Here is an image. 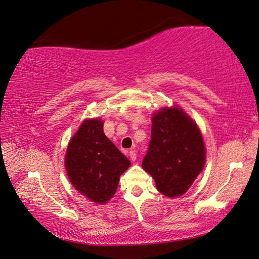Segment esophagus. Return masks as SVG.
Listing matches in <instances>:
<instances>
[{
  "label": "esophagus",
  "instance_id": "34e87169",
  "mask_svg": "<svg viewBox=\"0 0 259 259\" xmlns=\"http://www.w3.org/2000/svg\"><path fill=\"white\" fill-rule=\"evenodd\" d=\"M129 156H130V158H131V160H136L137 159V153H136V150H130L129 151Z\"/></svg>",
  "mask_w": 259,
  "mask_h": 259
}]
</instances>
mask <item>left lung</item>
I'll list each match as a JSON object with an SVG mask.
<instances>
[{"instance_id": "obj_1", "label": "left lung", "mask_w": 259, "mask_h": 259, "mask_svg": "<svg viewBox=\"0 0 259 259\" xmlns=\"http://www.w3.org/2000/svg\"><path fill=\"white\" fill-rule=\"evenodd\" d=\"M151 139L143 168L161 194L183 195L205 164V147L196 123L179 106L164 108L151 118Z\"/></svg>"}]
</instances>
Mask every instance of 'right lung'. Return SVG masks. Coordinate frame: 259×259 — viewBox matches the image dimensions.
Segmentation results:
<instances>
[{
    "label": "right lung",
    "instance_id": "1",
    "mask_svg": "<svg viewBox=\"0 0 259 259\" xmlns=\"http://www.w3.org/2000/svg\"><path fill=\"white\" fill-rule=\"evenodd\" d=\"M130 160L104 135L103 121L86 119L70 139L65 156L68 179L79 193L106 203L118 189Z\"/></svg>",
    "mask_w": 259,
    "mask_h": 259
}]
</instances>
